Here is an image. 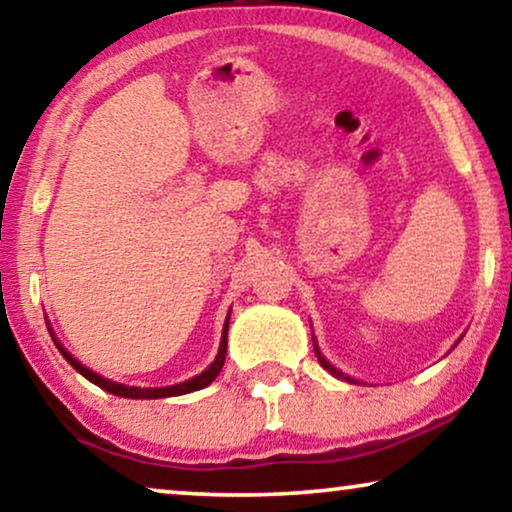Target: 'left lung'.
<instances>
[{
	"label": "left lung",
	"instance_id": "8db88e82",
	"mask_svg": "<svg viewBox=\"0 0 512 512\" xmlns=\"http://www.w3.org/2000/svg\"><path fill=\"white\" fill-rule=\"evenodd\" d=\"M312 340H314V335H312ZM314 354H317V361L321 363V368H326L328 370V373H331V375H335V377H340V380H347V382H354L352 380V377H347V375H342L340 373V370L338 368H335V366H331V363H328L326 359H324V356H321V352H319V347H317V342H314Z\"/></svg>",
	"mask_w": 512,
	"mask_h": 512
}]
</instances>
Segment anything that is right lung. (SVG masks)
<instances>
[{"instance_id": "1", "label": "right lung", "mask_w": 512, "mask_h": 512, "mask_svg": "<svg viewBox=\"0 0 512 512\" xmlns=\"http://www.w3.org/2000/svg\"><path fill=\"white\" fill-rule=\"evenodd\" d=\"M228 321H230V312L226 317V324H223V335H221V345H219V354H216V359L212 361V366H209L207 370H202L200 375H195L193 380H186V382H179L174 384V387H156V389H139V387H125V384H118V382H111L107 380V377L97 375L93 373V370L83 366L81 361H76L72 354L67 352L65 347L60 345L58 340L53 338L55 347L60 349V354L65 356V359L69 361V366H72L74 370H79V373L86 377V380H90L93 384H97V387L109 391V394L114 396H123V398H167V396H181V394H191V391H198V389H205L207 384H212L216 380V375L221 373L223 363H226V347H228ZM51 331V328H48Z\"/></svg>"}]
</instances>
